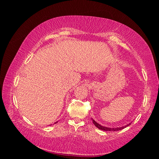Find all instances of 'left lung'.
<instances>
[{
	"mask_svg": "<svg viewBox=\"0 0 159 159\" xmlns=\"http://www.w3.org/2000/svg\"><path fill=\"white\" fill-rule=\"evenodd\" d=\"M93 122L94 123V125H95L97 128H99V130H105V131H116V130H122V129H123L124 128H126L127 126L130 125V123H129V124L126 125L125 126H123V127H120V128H107V127H104V126H102L101 125H99V123H97L96 121H95L93 119Z\"/></svg>",
	"mask_w": 159,
	"mask_h": 159,
	"instance_id": "left-lung-1",
	"label": "left lung"
}]
</instances>
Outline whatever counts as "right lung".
<instances>
[{
	"label": "right lung",
	"mask_w": 159,
	"mask_h": 159,
	"mask_svg": "<svg viewBox=\"0 0 159 159\" xmlns=\"http://www.w3.org/2000/svg\"><path fill=\"white\" fill-rule=\"evenodd\" d=\"M56 123H57V122H56Z\"/></svg>",
	"instance_id": "1"
}]
</instances>
